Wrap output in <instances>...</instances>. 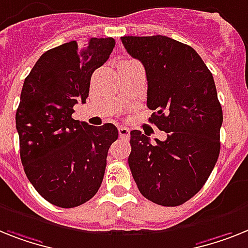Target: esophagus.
I'll return each mask as SVG.
<instances>
[{
	"label": "esophagus",
	"mask_w": 248,
	"mask_h": 248,
	"mask_svg": "<svg viewBox=\"0 0 248 248\" xmlns=\"http://www.w3.org/2000/svg\"><path fill=\"white\" fill-rule=\"evenodd\" d=\"M120 138H129V129L125 126H119Z\"/></svg>",
	"instance_id": "1"
}]
</instances>
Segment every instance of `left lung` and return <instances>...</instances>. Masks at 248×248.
Masks as SVG:
<instances>
[{
    "label": "left lung",
    "mask_w": 248,
    "mask_h": 248,
    "mask_svg": "<svg viewBox=\"0 0 248 248\" xmlns=\"http://www.w3.org/2000/svg\"><path fill=\"white\" fill-rule=\"evenodd\" d=\"M126 52L146 69L149 122L167 133L152 144L140 130L130 132L128 163L144 198L163 206L191 199L219 156L223 111L214 78L187 44L163 35L122 36Z\"/></svg>",
    "instance_id": "1"
}]
</instances>
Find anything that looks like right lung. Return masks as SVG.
<instances>
[{
    "instance_id": "add662e5",
    "label": "right lung",
    "mask_w": 248,
    "mask_h": 248,
    "mask_svg": "<svg viewBox=\"0 0 248 248\" xmlns=\"http://www.w3.org/2000/svg\"><path fill=\"white\" fill-rule=\"evenodd\" d=\"M114 46L112 38H91L49 49L22 86L16 111L20 157L29 181L53 205L78 206L101 186L118 129L111 123L89 125L72 114L76 104L86 102L92 73Z\"/></svg>"
}]
</instances>
